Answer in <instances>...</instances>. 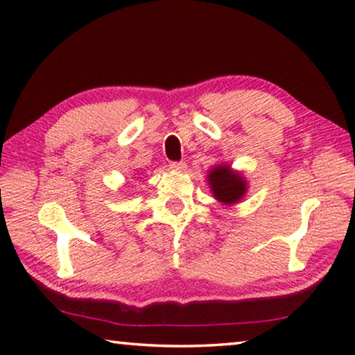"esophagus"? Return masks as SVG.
Wrapping results in <instances>:
<instances>
[{
	"mask_svg": "<svg viewBox=\"0 0 355 355\" xmlns=\"http://www.w3.org/2000/svg\"><path fill=\"white\" fill-rule=\"evenodd\" d=\"M170 168L171 170H176V171H182L184 168H185V162H171L170 164Z\"/></svg>",
	"mask_w": 355,
	"mask_h": 355,
	"instance_id": "esophagus-1",
	"label": "esophagus"
}]
</instances>
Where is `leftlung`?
Wrapping results in <instances>:
<instances>
[{"label":"left lung","instance_id":"left-lung-1","mask_svg":"<svg viewBox=\"0 0 355 355\" xmlns=\"http://www.w3.org/2000/svg\"><path fill=\"white\" fill-rule=\"evenodd\" d=\"M209 184L212 187L214 196L225 205L237 202L247 190L245 181L241 174L231 171V168L226 165H218L209 173Z\"/></svg>","mask_w":355,"mask_h":355}]
</instances>
